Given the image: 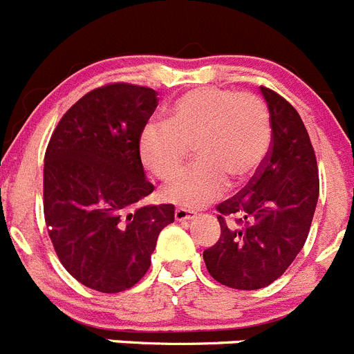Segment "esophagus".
I'll return each mask as SVG.
<instances>
[{
    "mask_svg": "<svg viewBox=\"0 0 354 354\" xmlns=\"http://www.w3.org/2000/svg\"><path fill=\"white\" fill-rule=\"evenodd\" d=\"M192 218H195V211H189V209H184V207L175 209V220L177 221L192 220Z\"/></svg>",
    "mask_w": 354,
    "mask_h": 354,
    "instance_id": "34e87169",
    "label": "esophagus"
}]
</instances>
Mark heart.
Masks as SVG:
<instances>
[{
	"mask_svg": "<svg viewBox=\"0 0 354 354\" xmlns=\"http://www.w3.org/2000/svg\"><path fill=\"white\" fill-rule=\"evenodd\" d=\"M195 145V167L162 192L184 207H202L257 174L271 147L270 108L255 93L196 88L171 104L167 120H150L138 138L142 162L168 183L183 171Z\"/></svg>",
	"mask_w": 354,
	"mask_h": 354,
	"instance_id": "obj_1",
	"label": "heart"
}]
</instances>
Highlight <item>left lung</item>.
<instances>
[{"instance_id": "obj_1", "label": "left lung", "mask_w": 354, "mask_h": 354, "mask_svg": "<svg viewBox=\"0 0 354 354\" xmlns=\"http://www.w3.org/2000/svg\"><path fill=\"white\" fill-rule=\"evenodd\" d=\"M261 90L271 117L270 152L239 193L216 205L221 236L204 252L216 282L239 290L262 289L286 273L319 198L317 159L301 117L280 93Z\"/></svg>"}]
</instances>
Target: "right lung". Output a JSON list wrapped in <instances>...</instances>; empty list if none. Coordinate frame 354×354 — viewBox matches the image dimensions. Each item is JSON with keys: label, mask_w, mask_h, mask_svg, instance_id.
<instances>
[{"label": "right lung", "mask_w": 354, "mask_h": 354, "mask_svg": "<svg viewBox=\"0 0 354 354\" xmlns=\"http://www.w3.org/2000/svg\"><path fill=\"white\" fill-rule=\"evenodd\" d=\"M158 92L108 83L67 109L44 156V220L62 266L77 282L115 294L138 283L150 268L159 232L174 205H147L138 138Z\"/></svg>", "instance_id": "1"}]
</instances>
